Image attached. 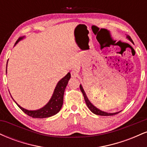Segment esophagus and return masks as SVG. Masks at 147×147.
<instances>
[{"label": "esophagus", "mask_w": 147, "mask_h": 147, "mask_svg": "<svg viewBox=\"0 0 147 147\" xmlns=\"http://www.w3.org/2000/svg\"><path fill=\"white\" fill-rule=\"evenodd\" d=\"M79 76V74L76 71H72L71 72V77L75 78V77H77Z\"/></svg>", "instance_id": "1"}]
</instances>
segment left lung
I'll return each instance as SVG.
<instances>
[{
	"label": "left lung",
	"mask_w": 147,
	"mask_h": 147,
	"mask_svg": "<svg viewBox=\"0 0 147 147\" xmlns=\"http://www.w3.org/2000/svg\"><path fill=\"white\" fill-rule=\"evenodd\" d=\"M127 38H129V39L131 41L132 43H133L132 39H131V38L130 36H128ZM80 90L82 91V92L83 93V95H84V99H85V102L86 103V105L88 107V109H90V111H92L93 113H95L96 115H102V116H111V115H116V114H118L119 112H117V113H106V112H104V111H102L100 110H99L98 109H97V108L95 107V106H94L92 105V104L90 102V101L88 100V99L86 95L85 92H84L83 88H82V85H80Z\"/></svg>",
	"instance_id": "obj_1"
}]
</instances>
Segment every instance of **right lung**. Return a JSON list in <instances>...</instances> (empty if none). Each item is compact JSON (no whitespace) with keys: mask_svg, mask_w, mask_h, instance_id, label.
Wrapping results in <instances>:
<instances>
[{"mask_svg":"<svg viewBox=\"0 0 147 147\" xmlns=\"http://www.w3.org/2000/svg\"><path fill=\"white\" fill-rule=\"evenodd\" d=\"M22 38H23V37L18 38V40L15 44H16L18 41H19ZM70 79V73L69 72L57 84V86L55 88V92H54L53 95H52L50 102L44 107L39 109V110L28 111L21 107L17 104H16L25 114L33 118H45L55 115L59 112L62 107V105H63L64 91H65V89L66 88V86Z\"/></svg>","mask_w":147,"mask_h":147,"instance_id":"1","label":"right lung"}]
</instances>
